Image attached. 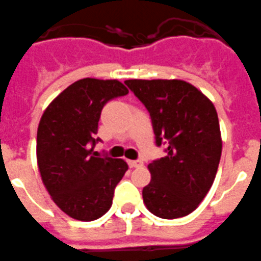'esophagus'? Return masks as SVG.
<instances>
[{
	"mask_svg": "<svg viewBox=\"0 0 261 261\" xmlns=\"http://www.w3.org/2000/svg\"><path fill=\"white\" fill-rule=\"evenodd\" d=\"M128 166L130 168H136V167L142 166V160H128Z\"/></svg>",
	"mask_w": 261,
	"mask_h": 261,
	"instance_id": "1",
	"label": "esophagus"
}]
</instances>
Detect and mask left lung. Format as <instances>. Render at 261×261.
<instances>
[{
    "mask_svg": "<svg viewBox=\"0 0 261 261\" xmlns=\"http://www.w3.org/2000/svg\"><path fill=\"white\" fill-rule=\"evenodd\" d=\"M145 105L158 146L167 155L149 164L151 181L143 203L155 216L177 219L191 214L214 184L221 156V133L214 103L182 80H126Z\"/></svg>",
    "mask_w": 261,
    "mask_h": 261,
    "instance_id": "1",
    "label": "left lung"
}]
</instances>
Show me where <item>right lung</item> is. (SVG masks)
<instances>
[{
	"mask_svg": "<svg viewBox=\"0 0 261 261\" xmlns=\"http://www.w3.org/2000/svg\"><path fill=\"white\" fill-rule=\"evenodd\" d=\"M128 94L118 80L81 79L47 106L37 129V164L42 182L59 208L80 221L110 210L128 164L98 156L95 137L105 105Z\"/></svg>",
	"mask_w": 261,
	"mask_h": 261,
	"instance_id": "obj_1",
	"label": "right lung"
}]
</instances>
